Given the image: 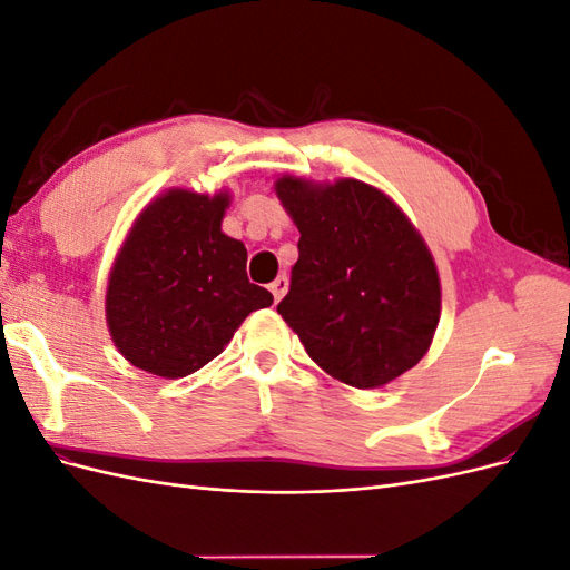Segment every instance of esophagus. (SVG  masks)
I'll use <instances>...</instances> for the list:
<instances>
[{"label": "esophagus", "instance_id": "34e87169", "mask_svg": "<svg viewBox=\"0 0 570 570\" xmlns=\"http://www.w3.org/2000/svg\"><path fill=\"white\" fill-rule=\"evenodd\" d=\"M271 292H273V299L275 302H281L285 297V292H287V278H285V275H278V278L271 283Z\"/></svg>", "mask_w": 570, "mask_h": 570}]
</instances>
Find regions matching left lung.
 <instances>
[{"label":"left lung","instance_id":"obj_1","mask_svg":"<svg viewBox=\"0 0 570 570\" xmlns=\"http://www.w3.org/2000/svg\"><path fill=\"white\" fill-rule=\"evenodd\" d=\"M299 230L278 314L335 381L383 387L433 344L442 289L423 235L383 189L356 178L273 185Z\"/></svg>","mask_w":570,"mask_h":570}]
</instances>
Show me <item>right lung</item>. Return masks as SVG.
<instances>
[{
    "instance_id": "add662e5",
    "label": "right lung",
    "mask_w": 570,
    "mask_h": 570,
    "mask_svg": "<svg viewBox=\"0 0 570 570\" xmlns=\"http://www.w3.org/2000/svg\"><path fill=\"white\" fill-rule=\"evenodd\" d=\"M228 189L170 187L132 220L107 285L116 350L151 375L185 377L216 358L243 321L273 304L247 281V249L220 230Z\"/></svg>"
}]
</instances>
